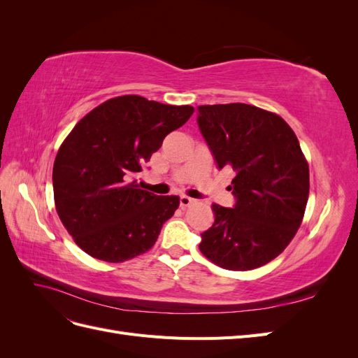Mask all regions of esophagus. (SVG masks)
Here are the masks:
<instances>
[{"mask_svg":"<svg viewBox=\"0 0 358 358\" xmlns=\"http://www.w3.org/2000/svg\"><path fill=\"white\" fill-rule=\"evenodd\" d=\"M194 201V199H191V197H187V196H180V199H179V204H180V208L182 209H185V208H188L189 204H192Z\"/></svg>","mask_w":358,"mask_h":358,"instance_id":"34e87169","label":"esophagus"}]
</instances>
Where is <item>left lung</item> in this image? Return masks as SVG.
<instances>
[{
	"label": "left lung",
	"instance_id": "obj_1",
	"mask_svg": "<svg viewBox=\"0 0 358 358\" xmlns=\"http://www.w3.org/2000/svg\"><path fill=\"white\" fill-rule=\"evenodd\" d=\"M197 124L216 167H231L233 208L212 204L215 221L201 233L204 257L227 270L272 262L292 241L309 197V167L294 131L259 107L199 106Z\"/></svg>",
	"mask_w": 358,
	"mask_h": 358
}]
</instances>
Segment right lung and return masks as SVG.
<instances>
[{"instance_id":"obj_1","label":"right lung","mask_w":358,"mask_h":358,"mask_svg":"<svg viewBox=\"0 0 358 358\" xmlns=\"http://www.w3.org/2000/svg\"><path fill=\"white\" fill-rule=\"evenodd\" d=\"M192 113L191 106L122 95L76 124L58 150L52 182L59 220L86 254L122 263L154 246L179 197L155 196L134 178Z\"/></svg>"}]
</instances>
